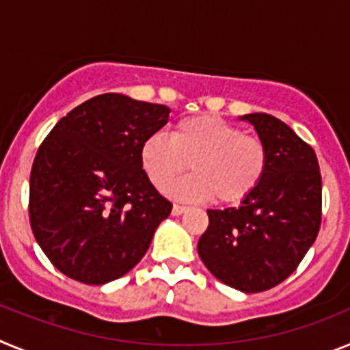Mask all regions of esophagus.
<instances>
[{"mask_svg":"<svg viewBox=\"0 0 350 350\" xmlns=\"http://www.w3.org/2000/svg\"><path fill=\"white\" fill-rule=\"evenodd\" d=\"M185 210H187V206H184V205H173L172 213H173V215H180V213H184Z\"/></svg>","mask_w":350,"mask_h":350,"instance_id":"1","label":"esophagus"}]
</instances>
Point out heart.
<instances>
[{
    "mask_svg": "<svg viewBox=\"0 0 350 350\" xmlns=\"http://www.w3.org/2000/svg\"><path fill=\"white\" fill-rule=\"evenodd\" d=\"M142 168L157 189H165L189 168V178L172 185L168 194L184 202L233 205L259 187L268 170V147L259 137L217 116L180 119L172 135H148L140 147Z\"/></svg>",
    "mask_w": 350,
    "mask_h": 350,
    "instance_id": "1",
    "label": "heart"
}]
</instances>
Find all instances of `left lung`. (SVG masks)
<instances>
[{"instance_id": "8db88e82", "label": "left lung", "mask_w": 350, "mask_h": 350, "mask_svg": "<svg viewBox=\"0 0 350 350\" xmlns=\"http://www.w3.org/2000/svg\"><path fill=\"white\" fill-rule=\"evenodd\" d=\"M268 147V170L240 206L206 210L198 254L210 273L243 293L279 286L298 268L321 228L323 182L314 148L268 113L240 117Z\"/></svg>"}]
</instances>
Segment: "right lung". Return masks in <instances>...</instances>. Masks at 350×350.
Returning <instances> with one entry per match:
<instances>
[{"label": "right lung", "mask_w": 350, "mask_h": 350, "mask_svg": "<svg viewBox=\"0 0 350 350\" xmlns=\"http://www.w3.org/2000/svg\"><path fill=\"white\" fill-rule=\"evenodd\" d=\"M165 105L107 92L52 128L29 177V222L61 273L89 286L112 282L147 252L172 212L142 168V142L168 122Z\"/></svg>", "instance_id": "1"}]
</instances>
